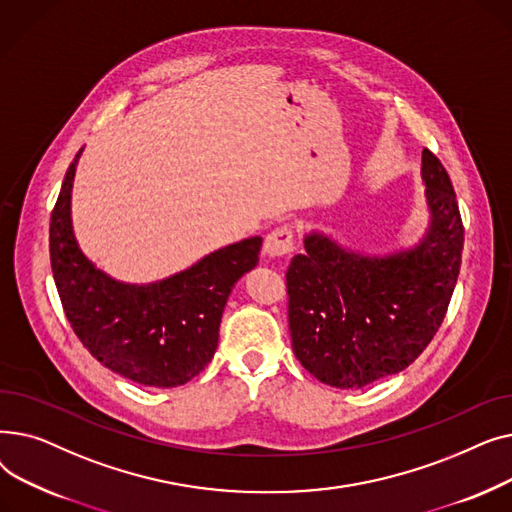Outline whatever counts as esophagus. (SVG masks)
Returning <instances> with one entry per match:
<instances>
[{
	"instance_id": "34e87169",
	"label": "esophagus",
	"mask_w": 512,
	"mask_h": 512,
	"mask_svg": "<svg viewBox=\"0 0 512 512\" xmlns=\"http://www.w3.org/2000/svg\"><path fill=\"white\" fill-rule=\"evenodd\" d=\"M294 247V232L288 226H280L265 236L263 251L267 257H284Z\"/></svg>"
}]
</instances>
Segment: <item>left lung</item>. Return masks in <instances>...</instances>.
Here are the masks:
<instances>
[{
  "instance_id": "left-lung-1",
  "label": "left lung",
  "mask_w": 512,
  "mask_h": 512,
  "mask_svg": "<svg viewBox=\"0 0 512 512\" xmlns=\"http://www.w3.org/2000/svg\"><path fill=\"white\" fill-rule=\"evenodd\" d=\"M429 222L413 247L384 255L305 234L288 272V328L301 365L334 388H363L409 367L442 326L461 270L465 230L440 159L423 149Z\"/></svg>"
}]
</instances>
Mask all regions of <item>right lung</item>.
I'll return each mask as SVG.
<instances>
[{
	"instance_id": "1",
	"label": "right lung",
	"mask_w": 512,
	"mask_h": 512,
	"mask_svg": "<svg viewBox=\"0 0 512 512\" xmlns=\"http://www.w3.org/2000/svg\"><path fill=\"white\" fill-rule=\"evenodd\" d=\"M70 164L49 224V257L66 317L87 351L107 369L151 388L193 380L213 359L234 284L259 261L261 236L213 251L164 280L120 282L78 247L72 230Z\"/></svg>"
}]
</instances>
